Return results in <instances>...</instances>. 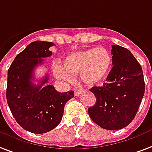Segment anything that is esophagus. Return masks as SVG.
<instances>
[{"label":"esophagus","instance_id":"34e87169","mask_svg":"<svg viewBox=\"0 0 152 152\" xmlns=\"http://www.w3.org/2000/svg\"><path fill=\"white\" fill-rule=\"evenodd\" d=\"M81 91H82V89H75V91H74L75 96H80L81 93Z\"/></svg>","mask_w":152,"mask_h":152}]
</instances>
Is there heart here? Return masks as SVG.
<instances>
[{
    "label": "heart",
    "mask_w": 152,
    "mask_h": 152,
    "mask_svg": "<svg viewBox=\"0 0 152 152\" xmlns=\"http://www.w3.org/2000/svg\"><path fill=\"white\" fill-rule=\"evenodd\" d=\"M112 64L108 51L103 47L69 54L64 61V66L56 64L53 72L56 77L70 83L73 75L80 74L84 84L89 86L100 83L107 76Z\"/></svg>",
    "instance_id": "1"
}]
</instances>
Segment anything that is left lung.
<instances>
[{"mask_svg": "<svg viewBox=\"0 0 152 152\" xmlns=\"http://www.w3.org/2000/svg\"><path fill=\"white\" fill-rule=\"evenodd\" d=\"M112 64L101 87L90 91L96 98L88 108L92 121L107 130L127 127L137 113L143 99L145 84L141 65L132 53L120 45H112Z\"/></svg>", "mask_w": 152, "mask_h": 152, "instance_id": "1", "label": "left lung"}]
</instances>
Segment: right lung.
Wrapping results in <instances>:
<instances>
[{
	"mask_svg": "<svg viewBox=\"0 0 152 152\" xmlns=\"http://www.w3.org/2000/svg\"><path fill=\"white\" fill-rule=\"evenodd\" d=\"M48 41H33L15 57L8 70L6 98L12 114L25 130L35 134L46 133L55 128L62 120L67 102L74 91L58 92L53 85L45 84L48 76L39 84L32 83L33 72L43 58L52 56Z\"/></svg>",
	"mask_w": 152,
	"mask_h": 152,
	"instance_id": "1",
	"label": "right lung"
}]
</instances>
